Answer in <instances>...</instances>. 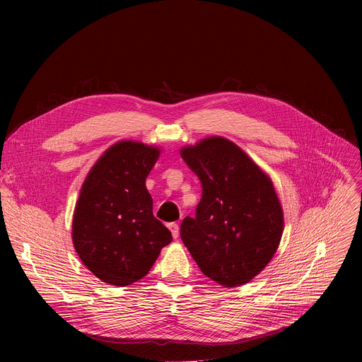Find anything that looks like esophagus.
<instances>
[{"label": "esophagus", "mask_w": 362, "mask_h": 362, "mask_svg": "<svg viewBox=\"0 0 362 362\" xmlns=\"http://www.w3.org/2000/svg\"><path fill=\"white\" fill-rule=\"evenodd\" d=\"M168 226H169V229H170V232H172L173 238H175V239H177V238H179V225L173 222V223H169Z\"/></svg>", "instance_id": "obj_1"}]
</instances>
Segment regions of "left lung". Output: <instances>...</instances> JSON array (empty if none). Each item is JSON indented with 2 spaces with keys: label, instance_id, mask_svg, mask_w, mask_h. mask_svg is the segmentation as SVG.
<instances>
[{
  "label": "left lung",
  "instance_id": "obj_1",
  "mask_svg": "<svg viewBox=\"0 0 362 362\" xmlns=\"http://www.w3.org/2000/svg\"><path fill=\"white\" fill-rule=\"evenodd\" d=\"M202 185L194 218L180 238L200 271L223 286H239L275 255L284 215L271 179L245 151L223 137L204 139L180 151Z\"/></svg>",
  "mask_w": 362,
  "mask_h": 362
}]
</instances>
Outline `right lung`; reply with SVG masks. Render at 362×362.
Listing matches in <instances>:
<instances>
[{"instance_id":"obj_1","label":"right lung","mask_w":362,"mask_h":362,"mask_svg":"<svg viewBox=\"0 0 362 362\" xmlns=\"http://www.w3.org/2000/svg\"><path fill=\"white\" fill-rule=\"evenodd\" d=\"M159 148L137 141L112 146L86 177L73 218V243L98 279L127 286L146 276L170 230L153 216L146 177Z\"/></svg>"}]
</instances>
